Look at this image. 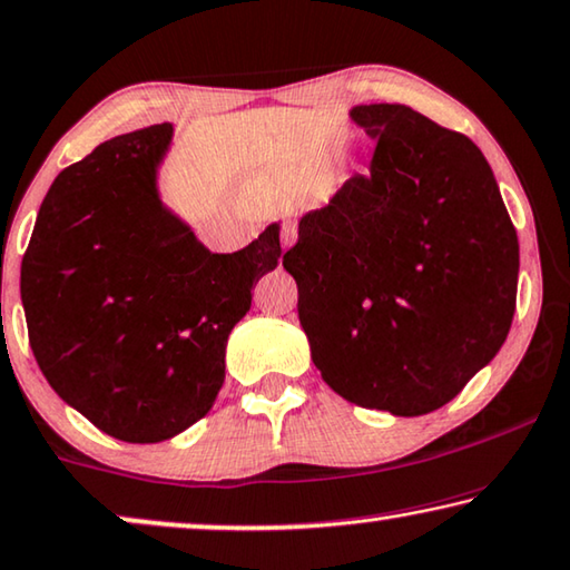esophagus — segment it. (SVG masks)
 <instances>
[{"label": "esophagus", "mask_w": 570, "mask_h": 570, "mask_svg": "<svg viewBox=\"0 0 570 570\" xmlns=\"http://www.w3.org/2000/svg\"><path fill=\"white\" fill-rule=\"evenodd\" d=\"M295 238H298V226H295L293 220H285L283 238H279V242H283V249H291V246L295 244Z\"/></svg>", "instance_id": "obj_1"}]
</instances>
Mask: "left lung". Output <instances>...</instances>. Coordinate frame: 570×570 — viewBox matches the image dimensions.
<instances>
[{"instance_id": "left-lung-1", "label": "left lung", "mask_w": 570, "mask_h": 570, "mask_svg": "<svg viewBox=\"0 0 570 570\" xmlns=\"http://www.w3.org/2000/svg\"><path fill=\"white\" fill-rule=\"evenodd\" d=\"M370 171L301 218L283 267L298 283L313 365L342 399L422 416L504 344L519 242L473 141L406 105H357Z\"/></svg>"}]
</instances>
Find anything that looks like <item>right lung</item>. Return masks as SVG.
I'll use <instances>...</instances> for the list:
<instances>
[{
    "label": "right lung",
    "instance_id": "1",
    "mask_svg": "<svg viewBox=\"0 0 570 570\" xmlns=\"http://www.w3.org/2000/svg\"><path fill=\"white\" fill-rule=\"evenodd\" d=\"M171 126L110 138L53 179L20 269L46 381L122 442L169 440L208 414L226 342L277 267L279 226L213 254L156 193Z\"/></svg>",
    "mask_w": 570,
    "mask_h": 570
}]
</instances>
